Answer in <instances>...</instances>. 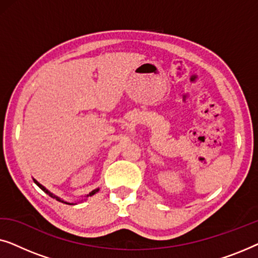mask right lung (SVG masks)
I'll list each match as a JSON object with an SVG mask.
<instances>
[{
	"label": "right lung",
	"mask_w": 258,
	"mask_h": 258,
	"mask_svg": "<svg viewBox=\"0 0 258 258\" xmlns=\"http://www.w3.org/2000/svg\"><path fill=\"white\" fill-rule=\"evenodd\" d=\"M33 179H34L35 184H36V185L38 186V188H41L42 190H43V191H44L45 194H48V195H49V196H50V197H52V199H55L56 201H58V202L66 203V204H70V206H74V204H76V203H77V202H68V201H66V200H63V199H61V197H58L57 195H55V194H54V192H51V191H50V190H48L47 188H45V186H44V185H42L40 182H37V181H36V179H35V178H33ZM98 190H100V188H97V189H94V190H93V191H90L89 194H87V195H86V196H84V199H88V197H91V196H94V195H95V194H96V192H98ZM82 201H83V200H81V201H80V202H82Z\"/></svg>",
	"instance_id": "1"
}]
</instances>
